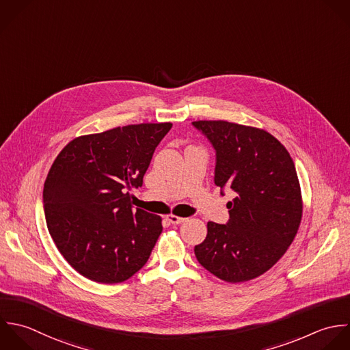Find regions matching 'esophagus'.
I'll return each instance as SVG.
<instances>
[{
    "label": "esophagus",
    "mask_w": 350,
    "mask_h": 350,
    "mask_svg": "<svg viewBox=\"0 0 350 350\" xmlns=\"http://www.w3.org/2000/svg\"><path fill=\"white\" fill-rule=\"evenodd\" d=\"M166 219H167L170 224H173V225H180V224H183V222L185 221V218H181V217H177V215H173V214L166 215Z\"/></svg>",
    "instance_id": "obj_1"
}]
</instances>
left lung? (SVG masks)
<instances>
[{
  "instance_id": "8db88e82",
  "label": "left lung",
  "mask_w": 350,
  "mask_h": 350,
  "mask_svg": "<svg viewBox=\"0 0 350 350\" xmlns=\"http://www.w3.org/2000/svg\"><path fill=\"white\" fill-rule=\"evenodd\" d=\"M215 150L214 183L234 192L229 221L208 222L195 247L198 262L237 284L270 270L292 244L303 215L297 172L288 150L269 132L228 121H193Z\"/></svg>"
}]
</instances>
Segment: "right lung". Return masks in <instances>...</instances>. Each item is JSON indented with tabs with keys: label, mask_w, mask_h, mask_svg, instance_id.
<instances>
[{
	"label": "right lung",
	"mask_w": 350,
	"mask_h": 350,
	"mask_svg": "<svg viewBox=\"0 0 350 350\" xmlns=\"http://www.w3.org/2000/svg\"><path fill=\"white\" fill-rule=\"evenodd\" d=\"M170 122L137 124L69 142L43 187L49 233L65 260L99 284L131 278L162 233L158 215L131 204Z\"/></svg>",
	"instance_id": "right-lung-1"
}]
</instances>
